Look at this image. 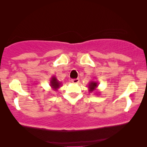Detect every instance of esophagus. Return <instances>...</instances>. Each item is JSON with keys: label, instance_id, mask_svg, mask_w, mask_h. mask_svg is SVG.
<instances>
[{"label": "esophagus", "instance_id": "obj_1", "mask_svg": "<svg viewBox=\"0 0 147 147\" xmlns=\"http://www.w3.org/2000/svg\"><path fill=\"white\" fill-rule=\"evenodd\" d=\"M71 82L74 84H78L80 82V80L78 78H77V79H73L71 80Z\"/></svg>", "mask_w": 147, "mask_h": 147}]
</instances>
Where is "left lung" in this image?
<instances>
[{
  "label": "left lung",
  "instance_id": "obj_1",
  "mask_svg": "<svg viewBox=\"0 0 147 147\" xmlns=\"http://www.w3.org/2000/svg\"><path fill=\"white\" fill-rule=\"evenodd\" d=\"M98 82L96 81H90L89 82V84H88V91H89L90 93H92V92H97V95H99L100 92H98L97 90V88L98 86Z\"/></svg>",
  "mask_w": 147,
  "mask_h": 147
}]
</instances>
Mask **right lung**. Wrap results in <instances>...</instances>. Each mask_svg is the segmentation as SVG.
<instances>
[{
    "label": "right lung",
    "instance_id": "right-lung-1",
    "mask_svg": "<svg viewBox=\"0 0 147 147\" xmlns=\"http://www.w3.org/2000/svg\"><path fill=\"white\" fill-rule=\"evenodd\" d=\"M49 85L52 89H53V90H54V91H57V90L61 86V83L57 79V78L55 76H53L51 78V79H50Z\"/></svg>",
    "mask_w": 147,
    "mask_h": 147
}]
</instances>
